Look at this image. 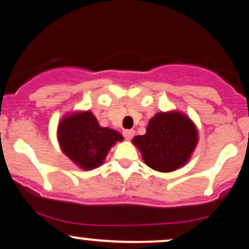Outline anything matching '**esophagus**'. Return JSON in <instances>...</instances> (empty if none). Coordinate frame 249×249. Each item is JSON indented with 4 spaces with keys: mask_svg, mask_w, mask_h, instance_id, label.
Segmentation results:
<instances>
[{
    "mask_svg": "<svg viewBox=\"0 0 249 249\" xmlns=\"http://www.w3.org/2000/svg\"><path fill=\"white\" fill-rule=\"evenodd\" d=\"M123 136H124L125 139L130 141V139H132V137L134 136V131L133 130H124L123 131Z\"/></svg>",
    "mask_w": 249,
    "mask_h": 249,
    "instance_id": "esophagus-1",
    "label": "esophagus"
}]
</instances>
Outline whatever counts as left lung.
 I'll return each mask as SVG.
<instances>
[{"instance_id":"obj_1","label":"left lung","mask_w":249,"mask_h":249,"mask_svg":"<svg viewBox=\"0 0 249 249\" xmlns=\"http://www.w3.org/2000/svg\"><path fill=\"white\" fill-rule=\"evenodd\" d=\"M196 142V126L180 112L157 113L146 133L133 138L147 166L159 172H172L186 164Z\"/></svg>"}]
</instances>
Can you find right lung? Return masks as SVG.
Segmentation results:
<instances>
[{
	"mask_svg": "<svg viewBox=\"0 0 249 249\" xmlns=\"http://www.w3.org/2000/svg\"><path fill=\"white\" fill-rule=\"evenodd\" d=\"M58 141L63 152L83 170L103 164L111 146L122 142V134L112 128L99 126L90 112L73 113L59 123Z\"/></svg>",
	"mask_w": 249,
	"mask_h": 249,
	"instance_id": "obj_1",
	"label": "right lung"
}]
</instances>
